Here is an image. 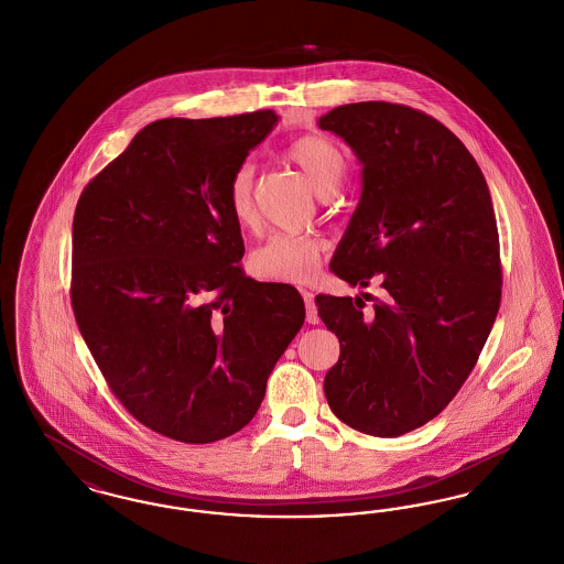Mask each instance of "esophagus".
I'll list each match as a JSON object with an SVG mask.
<instances>
[{
	"label": "esophagus",
	"instance_id": "obj_1",
	"mask_svg": "<svg viewBox=\"0 0 564 564\" xmlns=\"http://www.w3.org/2000/svg\"><path fill=\"white\" fill-rule=\"evenodd\" d=\"M302 297H304V304H306V322L317 325L322 319H319V313H317V306H315V294L302 292Z\"/></svg>",
	"mask_w": 564,
	"mask_h": 564
}]
</instances>
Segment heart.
<instances>
[{"label": "heart", "instance_id": "obj_1", "mask_svg": "<svg viewBox=\"0 0 564 564\" xmlns=\"http://www.w3.org/2000/svg\"><path fill=\"white\" fill-rule=\"evenodd\" d=\"M285 156L300 166L313 189L325 198L336 194L345 175V154L322 134H306L295 139L285 150ZM256 171L251 162H242L228 182V207L241 226L256 221ZM325 242L315 235H272L269 241L256 247L249 256V267L260 279L279 283H308L319 269Z\"/></svg>", "mask_w": 564, "mask_h": 564}]
</instances>
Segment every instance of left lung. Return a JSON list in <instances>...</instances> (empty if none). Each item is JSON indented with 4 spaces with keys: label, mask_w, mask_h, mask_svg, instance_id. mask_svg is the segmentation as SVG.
Returning a JSON list of instances; mask_svg holds the SVG:
<instances>
[{
    "label": "left lung",
    "mask_w": 564,
    "mask_h": 564,
    "mask_svg": "<svg viewBox=\"0 0 564 564\" xmlns=\"http://www.w3.org/2000/svg\"><path fill=\"white\" fill-rule=\"evenodd\" d=\"M361 162V196L332 270L364 300L319 294L340 340L325 375L332 412L352 430L398 437L437 416L474 370L501 302L497 219L482 171L460 139L419 109L384 101L327 111Z\"/></svg>",
    "instance_id": "8db88e82"
}]
</instances>
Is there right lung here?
<instances>
[{
  "label": "right lung",
  "instance_id": "right-lung-1",
  "mask_svg": "<svg viewBox=\"0 0 564 564\" xmlns=\"http://www.w3.org/2000/svg\"><path fill=\"white\" fill-rule=\"evenodd\" d=\"M276 122L272 109L156 120L76 207L72 306L82 338L134 419L177 442L241 431L304 323L295 288L245 276L226 194Z\"/></svg>",
  "mask_w": 564,
  "mask_h": 564
}]
</instances>
